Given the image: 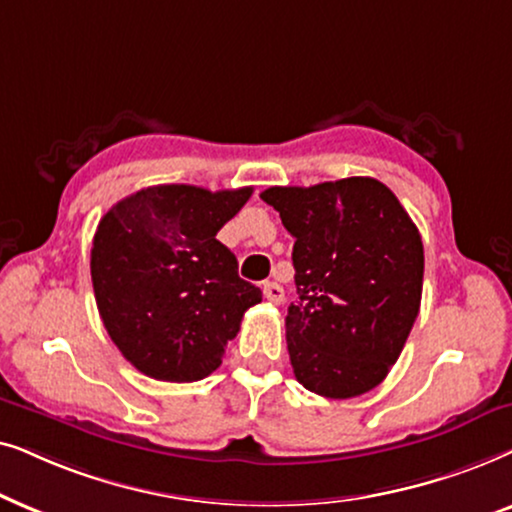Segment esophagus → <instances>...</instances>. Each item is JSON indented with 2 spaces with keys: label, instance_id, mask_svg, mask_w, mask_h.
<instances>
[{
  "label": "esophagus",
  "instance_id": "obj_1",
  "mask_svg": "<svg viewBox=\"0 0 512 512\" xmlns=\"http://www.w3.org/2000/svg\"><path fill=\"white\" fill-rule=\"evenodd\" d=\"M262 292H264V297H267V302H271V304H281L283 299H285L283 288L278 283H274V281L262 283Z\"/></svg>",
  "mask_w": 512,
  "mask_h": 512
}]
</instances>
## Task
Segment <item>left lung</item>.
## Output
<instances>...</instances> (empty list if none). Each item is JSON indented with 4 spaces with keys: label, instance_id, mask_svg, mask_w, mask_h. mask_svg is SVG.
<instances>
[{
    "label": "left lung",
    "instance_id": "left-lung-1",
    "mask_svg": "<svg viewBox=\"0 0 512 512\" xmlns=\"http://www.w3.org/2000/svg\"><path fill=\"white\" fill-rule=\"evenodd\" d=\"M295 238L297 302L285 339L299 384L325 398L379 386L419 316L424 243L395 194L374 177L269 187Z\"/></svg>",
    "mask_w": 512,
    "mask_h": 512
}]
</instances>
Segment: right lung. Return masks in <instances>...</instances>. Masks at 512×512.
<instances>
[{
  "label": "right lung",
  "instance_id": "1",
  "mask_svg": "<svg viewBox=\"0 0 512 512\" xmlns=\"http://www.w3.org/2000/svg\"><path fill=\"white\" fill-rule=\"evenodd\" d=\"M252 187L156 185L112 206L91 248L95 304L128 363L161 381H199L217 370L243 313L262 290L238 276L217 231Z\"/></svg>",
  "mask_w": 512,
  "mask_h": 512
}]
</instances>
